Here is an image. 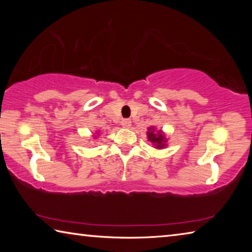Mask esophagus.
<instances>
[{
	"label": "esophagus",
	"mask_w": 252,
	"mask_h": 252,
	"mask_svg": "<svg viewBox=\"0 0 252 252\" xmlns=\"http://www.w3.org/2000/svg\"><path fill=\"white\" fill-rule=\"evenodd\" d=\"M121 125H122L123 127H126V129H127V127L131 126V120H130V119H125V120H122Z\"/></svg>",
	"instance_id": "obj_1"
}]
</instances>
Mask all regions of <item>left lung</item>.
Instances as JSON below:
<instances>
[{
	"instance_id": "left-lung-1",
	"label": "left lung",
	"mask_w": 252,
	"mask_h": 252,
	"mask_svg": "<svg viewBox=\"0 0 252 252\" xmlns=\"http://www.w3.org/2000/svg\"><path fill=\"white\" fill-rule=\"evenodd\" d=\"M147 136L148 141H150L153 144V147L158 149V150H161V149H164L167 147V135H165V133L162 130H157L156 126H151L148 127Z\"/></svg>"
}]
</instances>
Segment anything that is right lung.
<instances>
[{
    "label": "right lung",
    "mask_w": 252,
    "mask_h": 252,
    "mask_svg": "<svg viewBox=\"0 0 252 252\" xmlns=\"http://www.w3.org/2000/svg\"><path fill=\"white\" fill-rule=\"evenodd\" d=\"M96 134L95 136L94 135V134H93V138H94V139H96V138H97V136H99V134H100V133H99V130H97V131H96V133H94Z\"/></svg>",
    "instance_id": "obj_1"
}]
</instances>
